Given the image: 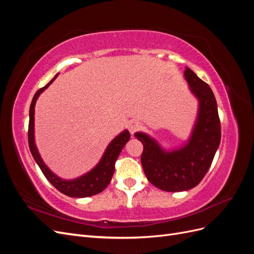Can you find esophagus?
<instances>
[{"label":"esophagus","instance_id":"esophagus-1","mask_svg":"<svg viewBox=\"0 0 254 254\" xmlns=\"http://www.w3.org/2000/svg\"><path fill=\"white\" fill-rule=\"evenodd\" d=\"M141 123L140 122H137V121H131V122H129V124H128V129H129V132L131 133V134H133L134 132H136L137 130L139 129H141Z\"/></svg>","mask_w":254,"mask_h":254}]
</instances>
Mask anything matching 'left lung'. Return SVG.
Returning <instances> with one entry per match:
<instances>
[{"label": "left lung", "mask_w": 254, "mask_h": 254, "mask_svg": "<svg viewBox=\"0 0 254 254\" xmlns=\"http://www.w3.org/2000/svg\"><path fill=\"white\" fill-rule=\"evenodd\" d=\"M184 76L199 101L198 119L188 144L166 152L147 134H134L144 146L141 163L148 181L166 191L188 190L198 186L220 143V121L212 89L189 67Z\"/></svg>", "instance_id": "1"}]
</instances>
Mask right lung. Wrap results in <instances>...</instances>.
Wrapping results in <instances>:
<instances>
[{
	"label": "right lung",
	"instance_id": "1",
	"mask_svg": "<svg viewBox=\"0 0 254 254\" xmlns=\"http://www.w3.org/2000/svg\"><path fill=\"white\" fill-rule=\"evenodd\" d=\"M58 74L55 75V77H54L47 84V86H44L43 88L39 89L36 92V94L33 97L32 104H30L29 123H28L29 149L37 164L39 165L40 170L45 176V178H47L59 191H61V193L66 196L75 197V198L93 196L101 193V191H103L107 187H108V184L110 183L114 173L115 161H117L118 157L120 156L123 147H124L125 144L129 141L130 133L128 130H125V131L120 133L108 145V147H107L102 160L99 161V163L91 172L79 177V178H76L74 180H64V179H60L59 177H57L55 174H53L49 170L48 166L44 164L36 147L35 137H34V118H35L34 114H35V105H36L37 98L39 97V95L50 86L54 80H55Z\"/></svg>",
	"mask_w": 254,
	"mask_h": 254
}]
</instances>
